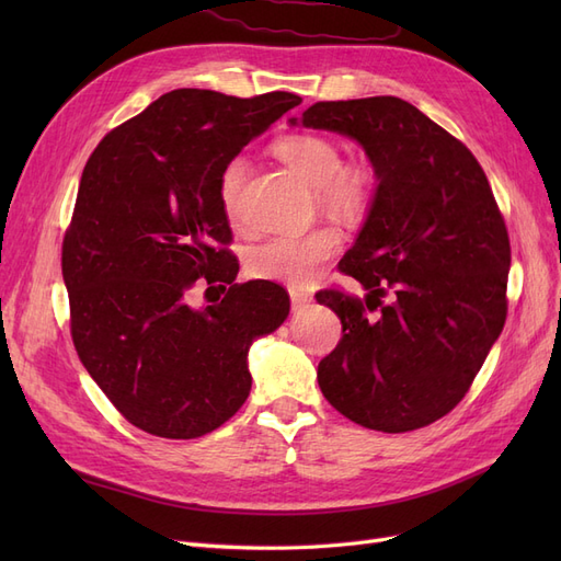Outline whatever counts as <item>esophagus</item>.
<instances>
[{
  "mask_svg": "<svg viewBox=\"0 0 561 561\" xmlns=\"http://www.w3.org/2000/svg\"><path fill=\"white\" fill-rule=\"evenodd\" d=\"M290 301H293V309H304V307H309V304L313 301V297L307 290H299V287H290Z\"/></svg>",
  "mask_w": 561,
  "mask_h": 561,
  "instance_id": "obj_1",
  "label": "esophagus"
}]
</instances>
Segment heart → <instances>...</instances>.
<instances>
[{
	"label": "heart",
	"mask_w": 561,
	"mask_h": 561,
	"mask_svg": "<svg viewBox=\"0 0 561 561\" xmlns=\"http://www.w3.org/2000/svg\"><path fill=\"white\" fill-rule=\"evenodd\" d=\"M274 154L287 171L316 190L322 210L339 217H358L369 208L375 175L365 163H342V151L325 135H285L274 142ZM245 168L243 157H233L219 173V206L231 222L239 210ZM339 245L342 236L332 227L274 236L250 250L248 271L250 276L262 280L304 285L320 274L322 264L334 257Z\"/></svg>",
	"instance_id": "heart-1"
}]
</instances>
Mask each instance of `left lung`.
I'll use <instances>...</instances> for the list:
<instances>
[{"instance_id": "obj_1", "label": "left lung", "mask_w": 561, "mask_h": 561, "mask_svg": "<svg viewBox=\"0 0 561 561\" xmlns=\"http://www.w3.org/2000/svg\"><path fill=\"white\" fill-rule=\"evenodd\" d=\"M297 124L358 142L379 182L339 262L365 299L316 295L344 328L318 386L365 428L428 426L463 400L507 313L511 241L489 180L463 142L393 95L316 103Z\"/></svg>"}]
</instances>
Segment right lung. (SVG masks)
<instances>
[{"instance_id": "1", "label": "right lung", "mask_w": 561, "mask_h": 561, "mask_svg": "<svg viewBox=\"0 0 561 561\" xmlns=\"http://www.w3.org/2000/svg\"><path fill=\"white\" fill-rule=\"evenodd\" d=\"M299 103L285 91L178 89L107 133L83 168L62 241L72 342L116 410L149 435L192 439L229 421L250 396L252 342L290 313L280 285L233 283L219 173ZM196 279L232 287L194 310Z\"/></svg>"}]
</instances>
